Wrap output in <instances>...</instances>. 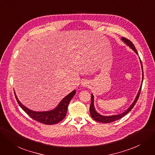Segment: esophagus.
<instances>
[{
	"label": "esophagus",
	"instance_id": "34e87169",
	"mask_svg": "<svg viewBox=\"0 0 155 155\" xmlns=\"http://www.w3.org/2000/svg\"><path fill=\"white\" fill-rule=\"evenodd\" d=\"M88 84H89V83L88 81H86V80H84V81L81 82V85L84 86V87H87Z\"/></svg>",
	"mask_w": 155,
	"mask_h": 155
}]
</instances>
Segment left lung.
Segmentation results:
<instances>
[{
  "mask_svg": "<svg viewBox=\"0 0 155 155\" xmlns=\"http://www.w3.org/2000/svg\"><path fill=\"white\" fill-rule=\"evenodd\" d=\"M121 40L123 42H124L128 46H129L130 48L133 51H134L136 54L138 55L137 50H136V49H135L134 44L130 41L128 40V39H126L125 38H123V37H122ZM139 59H140V58H139ZM140 61L141 67H142V81H143V78H144L143 67H142V61H141L140 59ZM142 83H141L140 87L139 88L138 94H137V96H136V97L135 98L134 101L133 102V103L130 105V106L125 111V112H123V113H121L120 114L112 115V116H103V115H102L101 114H99L98 113H97V111H96V110H95V106H94V96L93 95V94H91V104H90V114H91V116L92 118L94 119V120H95V121H98V122H101V123H111V122H113L114 121H116L117 120L121 118V117H123V116H125L126 114H127L130 112V111L132 109V108L135 106V103L137 102L138 98L139 97V95H140V93L141 88H142Z\"/></svg>",
  "mask_w": 155,
  "mask_h": 155,
  "instance_id": "1",
  "label": "left lung"
}]
</instances>
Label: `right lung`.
<instances>
[{
    "instance_id": "add662e5",
    "label": "right lung",
    "mask_w": 155,
    "mask_h": 155,
    "mask_svg": "<svg viewBox=\"0 0 155 155\" xmlns=\"http://www.w3.org/2000/svg\"><path fill=\"white\" fill-rule=\"evenodd\" d=\"M76 94V90H73L69 94L65 97L60 101L58 106L51 110L48 111H34L30 110L20 102L16 97V93L15 95L16 101L21 109L25 112L30 117L35 121H38L43 124L53 125L60 122L65 118L67 114V107L72 97Z\"/></svg>"
}]
</instances>
